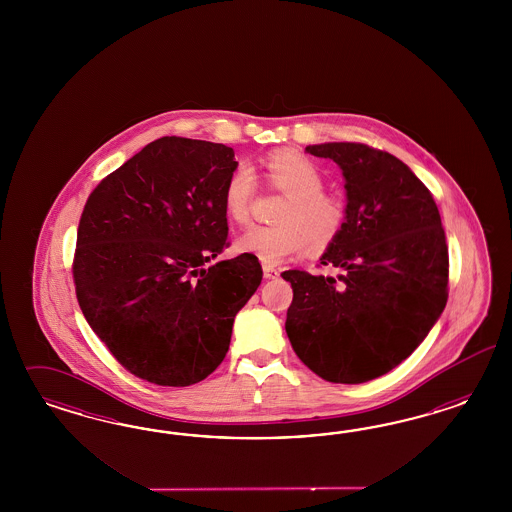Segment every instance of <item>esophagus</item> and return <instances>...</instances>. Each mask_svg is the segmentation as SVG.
<instances>
[{"mask_svg":"<svg viewBox=\"0 0 512 512\" xmlns=\"http://www.w3.org/2000/svg\"><path fill=\"white\" fill-rule=\"evenodd\" d=\"M263 272L264 278L266 279H276L279 276L278 268H274V266H268V264H264Z\"/></svg>","mask_w":512,"mask_h":512,"instance_id":"esophagus-1","label":"esophagus"}]
</instances>
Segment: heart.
Wrapping results in <instances>:
<instances>
[{
  "instance_id": "obj_1",
  "label": "heart",
  "mask_w": 512,
  "mask_h": 512,
  "mask_svg": "<svg viewBox=\"0 0 512 512\" xmlns=\"http://www.w3.org/2000/svg\"><path fill=\"white\" fill-rule=\"evenodd\" d=\"M266 184L287 195L276 212V225H253L240 234L238 248L264 264H279L310 249L321 253L340 240L347 225V204L325 193V176L315 161L296 152L264 159ZM257 193L253 167L240 161L223 186V208L236 223H246Z\"/></svg>"
}]
</instances>
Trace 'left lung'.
<instances>
[{
    "label": "left lung",
    "mask_w": 512,
    "mask_h": 512,
    "mask_svg": "<svg viewBox=\"0 0 512 512\" xmlns=\"http://www.w3.org/2000/svg\"><path fill=\"white\" fill-rule=\"evenodd\" d=\"M306 152L340 165L347 225L321 264L338 278L287 270L285 330L298 358L330 383L394 370L428 336L449 298V248L430 189L398 157L360 142Z\"/></svg>",
    "instance_id": "8db88e82"
}]
</instances>
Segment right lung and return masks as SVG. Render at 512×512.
Wrapping results in <instances>:
<instances>
[{
	"label": "right lung",
	"instance_id": "right-lung-1",
	"mask_svg": "<svg viewBox=\"0 0 512 512\" xmlns=\"http://www.w3.org/2000/svg\"><path fill=\"white\" fill-rule=\"evenodd\" d=\"M234 150L163 137L110 172L78 223L73 279L88 325L127 372L161 387H189L229 351L236 313L263 279L229 248L223 186Z\"/></svg>",
	"mask_w": 512,
	"mask_h": 512
}]
</instances>
